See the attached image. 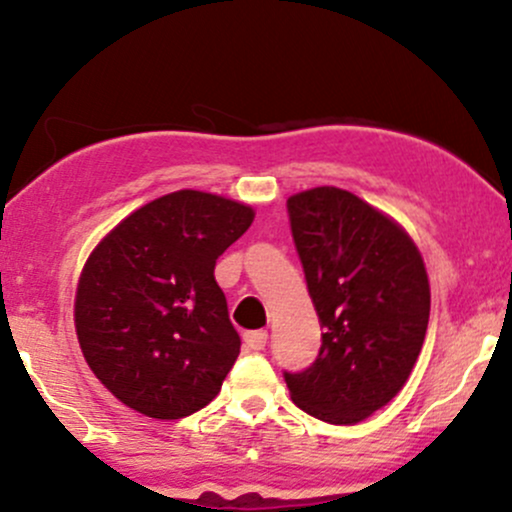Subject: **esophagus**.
<instances>
[{
	"label": "esophagus",
	"mask_w": 512,
	"mask_h": 512,
	"mask_svg": "<svg viewBox=\"0 0 512 512\" xmlns=\"http://www.w3.org/2000/svg\"><path fill=\"white\" fill-rule=\"evenodd\" d=\"M267 339H269L267 332L257 330V332H245L243 342H245V346H248L250 351H262L264 346H267Z\"/></svg>",
	"instance_id": "esophagus-1"
}]
</instances>
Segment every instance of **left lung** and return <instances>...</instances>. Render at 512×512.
<instances>
[{"mask_svg": "<svg viewBox=\"0 0 512 512\" xmlns=\"http://www.w3.org/2000/svg\"><path fill=\"white\" fill-rule=\"evenodd\" d=\"M286 209L325 332L315 361L284 380L315 419L358 424L402 390L421 354L431 313L424 260L395 221L339 187L298 192Z\"/></svg>", "mask_w": 512, "mask_h": 512, "instance_id": "left-lung-1", "label": "left lung"}]
</instances>
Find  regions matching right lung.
<instances>
[{
    "instance_id": "obj_1",
    "label": "right lung",
    "mask_w": 512,
    "mask_h": 512,
    "mask_svg": "<svg viewBox=\"0 0 512 512\" xmlns=\"http://www.w3.org/2000/svg\"><path fill=\"white\" fill-rule=\"evenodd\" d=\"M252 219L233 199L170 192L91 252L76 289V337L96 378L129 409L182 419L219 395L240 337L214 267Z\"/></svg>"
}]
</instances>
